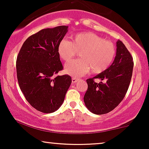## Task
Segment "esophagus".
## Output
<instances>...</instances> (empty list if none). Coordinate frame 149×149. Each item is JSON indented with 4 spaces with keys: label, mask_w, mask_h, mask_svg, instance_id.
I'll return each mask as SVG.
<instances>
[{
    "label": "esophagus",
    "mask_w": 149,
    "mask_h": 149,
    "mask_svg": "<svg viewBox=\"0 0 149 149\" xmlns=\"http://www.w3.org/2000/svg\"><path fill=\"white\" fill-rule=\"evenodd\" d=\"M79 81V79L77 78V77H72V83H73V84H74V83H76L77 82H78Z\"/></svg>",
    "instance_id": "obj_1"
}]
</instances>
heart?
I'll return each instance as SVG.
<instances>
[{"instance_id":"b5f03b06","label":"heart","mask_w":149,"mask_h":149,"mask_svg":"<svg viewBox=\"0 0 149 149\" xmlns=\"http://www.w3.org/2000/svg\"><path fill=\"white\" fill-rule=\"evenodd\" d=\"M80 52L78 60L65 66V72L79 77L90 71L99 74L105 71L113 62L116 55L115 46L109 40L92 32H82L71 36V41L63 38L59 42L58 53L61 60L68 62Z\"/></svg>"}]
</instances>
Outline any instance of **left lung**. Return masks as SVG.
<instances>
[{
	"label": "left lung",
	"instance_id": "obj_1",
	"mask_svg": "<svg viewBox=\"0 0 149 149\" xmlns=\"http://www.w3.org/2000/svg\"><path fill=\"white\" fill-rule=\"evenodd\" d=\"M133 58L121 40L117 42V54L113 64L104 72L87 79L88 85L84 102L91 113L107 114L115 109L127 93L133 72ZM95 78L104 80L97 84Z\"/></svg>",
	"mask_w": 149,
	"mask_h": 149
}]
</instances>
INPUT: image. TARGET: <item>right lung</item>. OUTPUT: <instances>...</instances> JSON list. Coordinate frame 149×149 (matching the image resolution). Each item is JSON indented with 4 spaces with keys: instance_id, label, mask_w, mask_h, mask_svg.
<instances>
[{
    "instance_id": "right-lung-1",
    "label": "right lung",
    "mask_w": 149,
    "mask_h": 149,
    "mask_svg": "<svg viewBox=\"0 0 149 149\" xmlns=\"http://www.w3.org/2000/svg\"><path fill=\"white\" fill-rule=\"evenodd\" d=\"M68 26L45 28L25 40L16 61L20 89L30 105L43 113L57 111L72 82L70 76H56L63 69L58 53L59 42Z\"/></svg>"
}]
</instances>
